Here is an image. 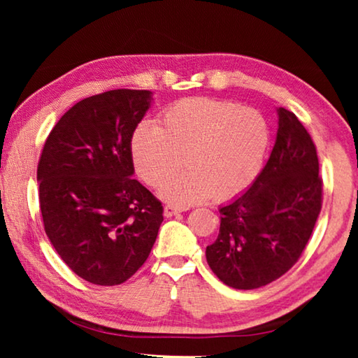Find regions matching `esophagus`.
Returning a JSON list of instances; mask_svg holds the SVG:
<instances>
[{
    "label": "esophagus",
    "mask_w": 358,
    "mask_h": 358,
    "mask_svg": "<svg viewBox=\"0 0 358 358\" xmlns=\"http://www.w3.org/2000/svg\"><path fill=\"white\" fill-rule=\"evenodd\" d=\"M186 210L187 208H185V207H173V205H166V207H164V216L166 217H172L175 215L181 213V211H186Z\"/></svg>",
    "instance_id": "esophagus-1"
}]
</instances>
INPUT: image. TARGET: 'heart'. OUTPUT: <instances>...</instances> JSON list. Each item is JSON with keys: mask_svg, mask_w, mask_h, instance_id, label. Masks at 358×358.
<instances>
[{"mask_svg": "<svg viewBox=\"0 0 358 358\" xmlns=\"http://www.w3.org/2000/svg\"><path fill=\"white\" fill-rule=\"evenodd\" d=\"M271 128L264 113L229 101L185 99L161 115V126L142 121L129 141L136 173L156 186L179 166L187 171L164 181L159 196L177 205L197 203L215 194L227 201L257 178L268 155Z\"/></svg>", "mask_w": 358, "mask_h": 358, "instance_id": "obj_1", "label": "heart"}]
</instances>
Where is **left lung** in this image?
<instances>
[{
    "label": "left lung",
    "mask_w": 358,
    "mask_h": 358,
    "mask_svg": "<svg viewBox=\"0 0 358 358\" xmlns=\"http://www.w3.org/2000/svg\"><path fill=\"white\" fill-rule=\"evenodd\" d=\"M275 147L254 183L220 207L221 226L205 256L229 287L278 280L301 256L322 207L316 147L299 118L278 108Z\"/></svg>",
    "instance_id": "left-lung-1"
}]
</instances>
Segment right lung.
I'll return each mask as SVG.
<instances>
[{"mask_svg":"<svg viewBox=\"0 0 358 358\" xmlns=\"http://www.w3.org/2000/svg\"><path fill=\"white\" fill-rule=\"evenodd\" d=\"M153 102L147 90H112L72 106L48 134L38 166L48 240L98 286H117L148 259L162 205L132 178L129 141Z\"/></svg>","mask_w":358,"mask_h":358,"instance_id":"add662e5","label":"right lung"}]
</instances>
